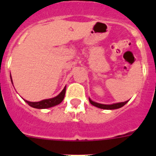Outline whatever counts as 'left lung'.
<instances>
[{"label":"left lung","instance_id":"1","mask_svg":"<svg viewBox=\"0 0 156 156\" xmlns=\"http://www.w3.org/2000/svg\"><path fill=\"white\" fill-rule=\"evenodd\" d=\"M89 101H90V103L92 105L95 106V107H98V108H102V109H110V110L117 109V108H121V107L125 105L128 102V101H124V102L114 103V104H112V105H104V104H101V103L95 102V101H92L90 98H89Z\"/></svg>","mask_w":156,"mask_h":156}]
</instances>
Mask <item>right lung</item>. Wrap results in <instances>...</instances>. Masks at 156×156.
Masks as SVG:
<instances>
[{
  "label": "right lung",
  "instance_id": "1",
  "mask_svg": "<svg viewBox=\"0 0 156 156\" xmlns=\"http://www.w3.org/2000/svg\"><path fill=\"white\" fill-rule=\"evenodd\" d=\"M11 81L12 83V76H11ZM13 84V83H12ZM66 86L65 87L64 89L60 92L59 94H58L56 97L52 98L49 99H44V100H42L41 101H36V102H33V101H29L23 100L27 103L30 106L33 107V108H51V107H53V106H55L57 105L60 104L63 101L65 97V94H66Z\"/></svg>",
  "mask_w": 156,
  "mask_h": 156
}]
</instances>
